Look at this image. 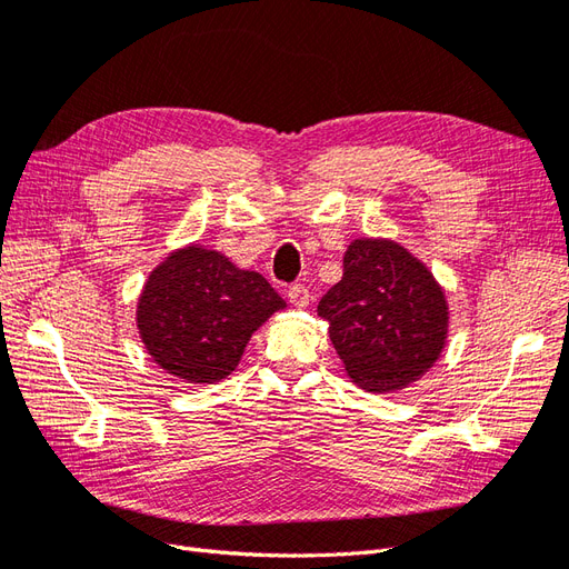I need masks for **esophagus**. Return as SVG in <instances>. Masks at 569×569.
<instances>
[{
	"label": "esophagus",
	"instance_id": "esophagus-1",
	"mask_svg": "<svg viewBox=\"0 0 569 569\" xmlns=\"http://www.w3.org/2000/svg\"><path fill=\"white\" fill-rule=\"evenodd\" d=\"M308 299H311V297H308V289L303 287V284H291L289 287V301L291 303H295L297 308H306L308 306Z\"/></svg>",
	"mask_w": 569,
	"mask_h": 569
}]
</instances>
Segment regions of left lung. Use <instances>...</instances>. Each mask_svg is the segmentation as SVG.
Listing matches in <instances>:
<instances>
[{
  "label": "left lung",
  "instance_id": "left-lung-1",
  "mask_svg": "<svg viewBox=\"0 0 569 569\" xmlns=\"http://www.w3.org/2000/svg\"><path fill=\"white\" fill-rule=\"evenodd\" d=\"M351 380L368 391L416 382L439 358L449 308L416 256L387 239H356L341 280L318 303Z\"/></svg>",
  "mask_w": 569,
  "mask_h": 569
}]
</instances>
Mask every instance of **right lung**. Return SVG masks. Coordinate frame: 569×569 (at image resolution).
<instances>
[{
	"mask_svg": "<svg viewBox=\"0 0 569 569\" xmlns=\"http://www.w3.org/2000/svg\"><path fill=\"white\" fill-rule=\"evenodd\" d=\"M280 308L284 301L263 274L239 270L218 251L187 247L151 272L137 327L163 370L211 385L237 368L251 335Z\"/></svg>",
	"mask_w": 569,
	"mask_h": 569,
	"instance_id": "obj_1",
	"label": "right lung"
}]
</instances>
